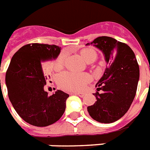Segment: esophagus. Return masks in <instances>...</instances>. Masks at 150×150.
<instances>
[{"instance_id": "1", "label": "esophagus", "mask_w": 150, "mask_h": 150, "mask_svg": "<svg viewBox=\"0 0 150 150\" xmlns=\"http://www.w3.org/2000/svg\"><path fill=\"white\" fill-rule=\"evenodd\" d=\"M74 94L77 95V96H80V97H83L85 96L84 93H74Z\"/></svg>"}]
</instances>
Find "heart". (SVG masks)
I'll return each instance as SVG.
<instances>
[{
    "mask_svg": "<svg viewBox=\"0 0 150 150\" xmlns=\"http://www.w3.org/2000/svg\"><path fill=\"white\" fill-rule=\"evenodd\" d=\"M81 56L85 61L88 62L91 59H96V54L93 50L86 49L81 51ZM65 57L66 54L64 53L60 54L57 58L56 61L54 62V68H61L63 65ZM89 81H90V76L89 75L72 72H64L57 78V84L61 88L67 90H72V91H79L83 89Z\"/></svg>",
    "mask_w": 150,
    "mask_h": 150,
    "instance_id": "b5f03b06",
    "label": "heart"
}]
</instances>
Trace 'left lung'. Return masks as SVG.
<instances>
[{
  "mask_svg": "<svg viewBox=\"0 0 150 150\" xmlns=\"http://www.w3.org/2000/svg\"><path fill=\"white\" fill-rule=\"evenodd\" d=\"M102 52L106 63L104 73L96 83V101L87 107L92 118L100 123L117 121L126 114L135 98L139 80V67L132 50L125 43L109 36H100L86 46Z\"/></svg>",
  "mask_w": 150,
  "mask_h": 150,
  "instance_id": "1",
  "label": "left lung"
}]
</instances>
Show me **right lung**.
<instances>
[{
  "label": "right lung",
  "instance_id": "add662e5",
  "mask_svg": "<svg viewBox=\"0 0 150 150\" xmlns=\"http://www.w3.org/2000/svg\"><path fill=\"white\" fill-rule=\"evenodd\" d=\"M60 53L58 46L31 43L20 48L11 60L5 76L8 97L18 114L32 125H50L65 110L69 95L57 90L49 96L44 90L47 78L41 68V63L55 60Z\"/></svg>",
  "mask_w": 150,
  "mask_h": 150
}]
</instances>
